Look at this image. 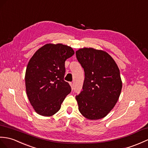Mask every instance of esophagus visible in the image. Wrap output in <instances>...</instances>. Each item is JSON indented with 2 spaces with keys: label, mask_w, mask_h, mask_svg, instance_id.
<instances>
[{
  "label": "esophagus",
  "mask_w": 148,
  "mask_h": 148,
  "mask_svg": "<svg viewBox=\"0 0 148 148\" xmlns=\"http://www.w3.org/2000/svg\"><path fill=\"white\" fill-rule=\"evenodd\" d=\"M70 86H71L72 90H73V88H74V84H73V83H72V82H70Z\"/></svg>",
  "instance_id": "1"
}]
</instances>
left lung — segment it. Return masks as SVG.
I'll list each match as a JSON object with an SVG mask.
<instances>
[{
    "mask_svg": "<svg viewBox=\"0 0 148 148\" xmlns=\"http://www.w3.org/2000/svg\"><path fill=\"white\" fill-rule=\"evenodd\" d=\"M75 55L85 75L82 91L75 96L79 110L89 120L101 119L114 107L121 95L119 69L105 51L83 48Z\"/></svg>",
    "mask_w": 148,
    "mask_h": 148,
    "instance_id": "left-lung-1",
    "label": "left lung"
}]
</instances>
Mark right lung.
<instances>
[{
  "label": "right lung",
  "mask_w": 148,
  "mask_h": 148,
  "mask_svg": "<svg viewBox=\"0 0 148 148\" xmlns=\"http://www.w3.org/2000/svg\"><path fill=\"white\" fill-rule=\"evenodd\" d=\"M74 54L71 47L49 43L31 58L25 74L26 91L31 105L39 115H54L71 92L69 84L64 80L65 62Z\"/></svg>",
  "instance_id": "obj_1"
}]
</instances>
